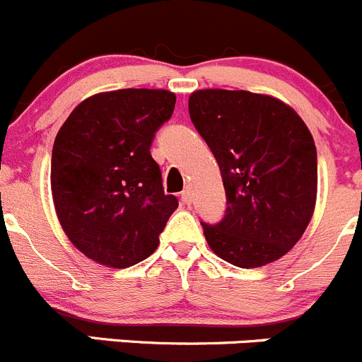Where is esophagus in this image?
I'll return each mask as SVG.
<instances>
[{
	"mask_svg": "<svg viewBox=\"0 0 362 362\" xmlns=\"http://www.w3.org/2000/svg\"><path fill=\"white\" fill-rule=\"evenodd\" d=\"M181 200H182V202H185V204H192V192H189V188L182 189Z\"/></svg>",
	"mask_w": 362,
	"mask_h": 362,
	"instance_id": "1",
	"label": "esophagus"
}]
</instances>
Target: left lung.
<instances>
[{"label":"left lung","mask_w":362,"mask_h":362,"mask_svg":"<svg viewBox=\"0 0 362 362\" xmlns=\"http://www.w3.org/2000/svg\"><path fill=\"white\" fill-rule=\"evenodd\" d=\"M192 123L220 167L227 211L200 221L209 248L252 269L284 257L306 230L317 202V149L291 105L269 95L199 89Z\"/></svg>","instance_id":"obj_1"}]
</instances>
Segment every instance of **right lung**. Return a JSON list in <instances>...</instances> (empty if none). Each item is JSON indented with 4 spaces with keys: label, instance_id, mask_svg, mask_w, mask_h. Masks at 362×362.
<instances>
[{
    "label": "right lung",
    "instance_id": "obj_1",
    "mask_svg": "<svg viewBox=\"0 0 362 362\" xmlns=\"http://www.w3.org/2000/svg\"><path fill=\"white\" fill-rule=\"evenodd\" d=\"M167 89H117L78 103L56 135L51 189L71 245L88 259L124 269L148 259L176 211L149 148L170 119Z\"/></svg>",
    "mask_w": 362,
    "mask_h": 362
}]
</instances>
